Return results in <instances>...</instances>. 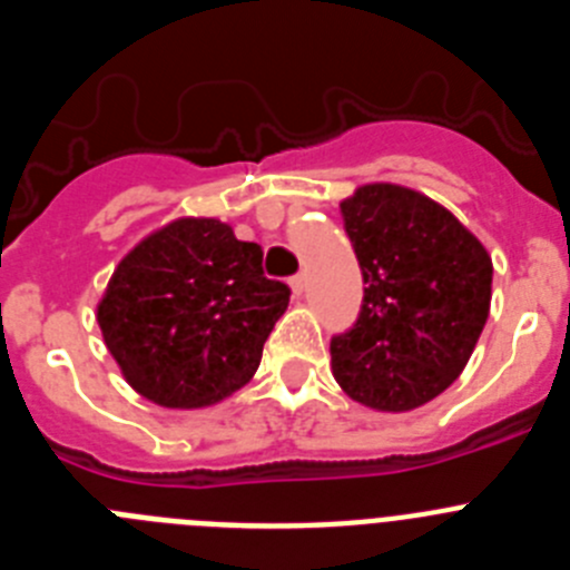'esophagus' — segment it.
<instances>
[{
  "label": "esophagus",
  "mask_w": 570,
  "mask_h": 570,
  "mask_svg": "<svg viewBox=\"0 0 570 570\" xmlns=\"http://www.w3.org/2000/svg\"><path fill=\"white\" fill-rule=\"evenodd\" d=\"M305 285H308V276H305V274L294 276V279H291V291H294V296L305 294Z\"/></svg>",
  "instance_id": "obj_1"
}]
</instances>
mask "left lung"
I'll list each match as a JSON object with an SVG mask.
<instances>
[{
    "label": "left lung",
    "instance_id": "left-lung-1",
    "mask_svg": "<svg viewBox=\"0 0 570 570\" xmlns=\"http://www.w3.org/2000/svg\"><path fill=\"white\" fill-rule=\"evenodd\" d=\"M340 210L367 288L354 328L331 342V374L360 405L405 414L465 371L491 314V254L405 185H360Z\"/></svg>",
    "mask_w": 570,
    "mask_h": 570
}]
</instances>
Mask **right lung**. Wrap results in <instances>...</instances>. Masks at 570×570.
Listing matches in <instances>:
<instances>
[{
  "instance_id": "obj_1",
  "label": "right lung",
  "mask_w": 570,
  "mask_h": 570,
  "mask_svg": "<svg viewBox=\"0 0 570 570\" xmlns=\"http://www.w3.org/2000/svg\"><path fill=\"white\" fill-rule=\"evenodd\" d=\"M288 299V285L262 274L256 242L214 216H179L119 259L97 322L136 394L194 411L250 382Z\"/></svg>"
}]
</instances>
